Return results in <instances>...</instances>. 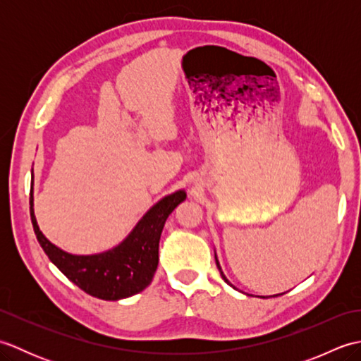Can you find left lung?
I'll return each instance as SVG.
<instances>
[{
    "instance_id": "obj_1",
    "label": "left lung",
    "mask_w": 361,
    "mask_h": 361,
    "mask_svg": "<svg viewBox=\"0 0 361 361\" xmlns=\"http://www.w3.org/2000/svg\"><path fill=\"white\" fill-rule=\"evenodd\" d=\"M216 264H217V268H219V270H220V274H221V278H224V279H225V282H226V283H229V286H231V282H229V281L226 279V276L224 274V271H221V267H220V264H219V260H217V255H216ZM231 287H234V286H231ZM281 295H283V293H281ZM274 296H278V295H274ZM262 298H265V296H262Z\"/></svg>"
}]
</instances>
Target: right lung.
Returning <instances> with one entry per match:
<instances>
[{"label": "right lung", "instance_id": "1", "mask_svg": "<svg viewBox=\"0 0 361 361\" xmlns=\"http://www.w3.org/2000/svg\"><path fill=\"white\" fill-rule=\"evenodd\" d=\"M185 200V190L164 197L144 214L118 247L90 256L70 255L46 239L34 216L32 195L29 203L37 240L51 262L85 293L105 301H118L140 293L152 282L158 267L159 237L166 220Z\"/></svg>", "mask_w": 361, "mask_h": 361}]
</instances>
